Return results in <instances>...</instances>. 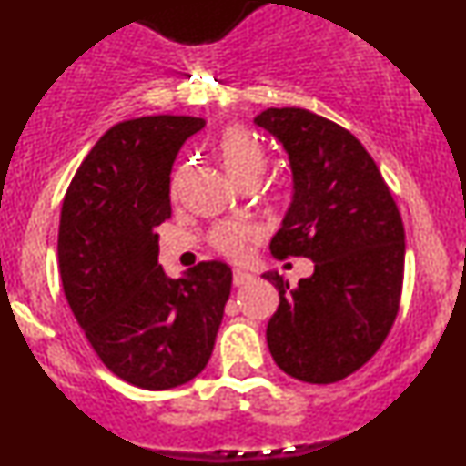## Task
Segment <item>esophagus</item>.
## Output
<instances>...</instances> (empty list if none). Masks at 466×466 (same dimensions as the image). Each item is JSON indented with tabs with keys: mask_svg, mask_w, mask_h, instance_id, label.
I'll list each match as a JSON object with an SVG mask.
<instances>
[{
	"mask_svg": "<svg viewBox=\"0 0 466 466\" xmlns=\"http://www.w3.org/2000/svg\"><path fill=\"white\" fill-rule=\"evenodd\" d=\"M251 280H254V276L248 274V271L234 269V287H245V285H249Z\"/></svg>",
	"mask_w": 466,
	"mask_h": 466,
	"instance_id": "obj_1",
	"label": "esophagus"
}]
</instances>
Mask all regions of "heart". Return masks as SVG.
Instances as JSON below:
<instances>
[{"label": "heart", "instance_id": "1", "mask_svg": "<svg viewBox=\"0 0 466 466\" xmlns=\"http://www.w3.org/2000/svg\"><path fill=\"white\" fill-rule=\"evenodd\" d=\"M218 155L226 166L229 177L238 181L240 186H256L258 179L263 177L267 168V148L265 144L240 127H229L223 131L221 140H218ZM186 166L175 173L173 192L181 188L186 179ZM258 243V229L248 223H226L218 226L210 232V245L218 254L228 256V258L240 260L249 254L251 248Z\"/></svg>", "mask_w": 466, "mask_h": 466}]
</instances>
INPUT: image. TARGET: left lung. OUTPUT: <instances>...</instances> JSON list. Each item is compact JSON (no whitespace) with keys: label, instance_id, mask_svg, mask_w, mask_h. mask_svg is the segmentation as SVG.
Returning <instances> with one entry per match:
<instances>
[{"label":"left lung","instance_id":"1","mask_svg":"<svg viewBox=\"0 0 466 466\" xmlns=\"http://www.w3.org/2000/svg\"><path fill=\"white\" fill-rule=\"evenodd\" d=\"M254 122L282 142L293 173V201L271 254L315 263L293 289L276 271L265 274L280 296L267 346L293 379L341 381L381 349L397 319L405 269L397 201L370 153L333 120L271 106Z\"/></svg>","mask_w":466,"mask_h":466}]
</instances>
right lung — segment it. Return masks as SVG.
I'll return each mask as SVG.
<instances>
[{
    "mask_svg": "<svg viewBox=\"0 0 466 466\" xmlns=\"http://www.w3.org/2000/svg\"><path fill=\"white\" fill-rule=\"evenodd\" d=\"M203 125L190 116L117 122L63 199L58 267L69 309L100 361L144 390L184 386L206 368L232 289L218 260L177 280L157 265L153 229L170 218V170Z\"/></svg>",
    "mask_w": 466,
    "mask_h": 466,
    "instance_id": "add662e5",
    "label": "right lung"
}]
</instances>
